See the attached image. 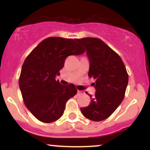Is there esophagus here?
Returning a JSON list of instances; mask_svg holds the SVG:
<instances>
[{"mask_svg": "<svg viewBox=\"0 0 150 150\" xmlns=\"http://www.w3.org/2000/svg\"><path fill=\"white\" fill-rule=\"evenodd\" d=\"M84 92L82 91H80V90H77V95H82L83 94Z\"/></svg>", "mask_w": 150, "mask_h": 150, "instance_id": "obj_1", "label": "esophagus"}]
</instances>
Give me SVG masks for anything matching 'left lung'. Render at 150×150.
<instances>
[{"instance_id": "8db88e82", "label": "left lung", "mask_w": 150, "mask_h": 150, "mask_svg": "<svg viewBox=\"0 0 150 150\" xmlns=\"http://www.w3.org/2000/svg\"><path fill=\"white\" fill-rule=\"evenodd\" d=\"M76 42L87 51L90 64L88 76L95 80L93 84L96 89L94 97L89 94L92 99L89 106L81 108L80 111L89 120H104L123 101L128 75L120 56L101 39L87 37L76 39Z\"/></svg>"}]
</instances>
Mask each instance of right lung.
Returning a JSON list of instances; mask_svg holds the SVG:
<instances>
[{
  "label": "right lung",
  "mask_w": 150,
  "mask_h": 150,
  "mask_svg": "<svg viewBox=\"0 0 150 150\" xmlns=\"http://www.w3.org/2000/svg\"><path fill=\"white\" fill-rule=\"evenodd\" d=\"M84 52L76 39L49 37L26 58L19 86L25 106L38 120L52 123L63 116L67 101L77 90L73 84L61 85L56 77L60 75L65 58Z\"/></svg>",
  "instance_id": "obj_1"
}]
</instances>
